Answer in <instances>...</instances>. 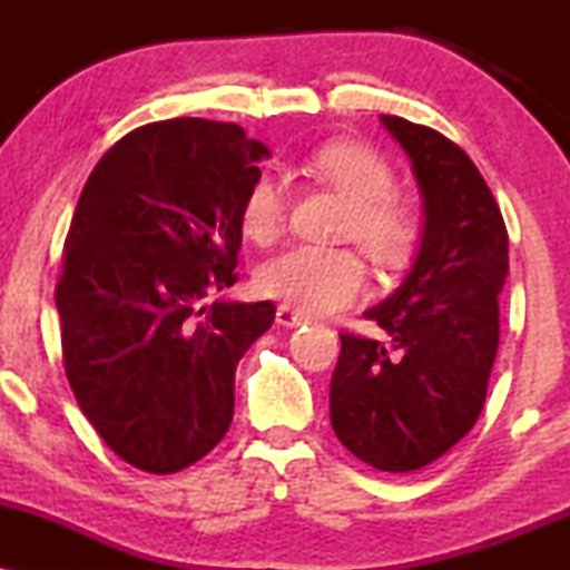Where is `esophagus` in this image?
<instances>
[{
  "label": "esophagus",
  "mask_w": 570,
  "mask_h": 570,
  "mask_svg": "<svg viewBox=\"0 0 570 570\" xmlns=\"http://www.w3.org/2000/svg\"><path fill=\"white\" fill-rule=\"evenodd\" d=\"M307 318L303 316V313H297L294 311L292 305H278L276 307V324H281V326H299V324H305Z\"/></svg>",
  "instance_id": "esophagus-1"
}]
</instances>
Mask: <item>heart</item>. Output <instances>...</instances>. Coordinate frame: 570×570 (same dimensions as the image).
Here are the masks:
<instances>
[{"label": "heart", "mask_w": 570, "mask_h": 570, "mask_svg": "<svg viewBox=\"0 0 570 570\" xmlns=\"http://www.w3.org/2000/svg\"><path fill=\"white\" fill-rule=\"evenodd\" d=\"M313 179L337 189L351 203L343 233L385 271L410 265L421 246L423 225L407 200L396 198V171L372 149L332 141L303 160ZM286 222V185L263 174L240 203V227L254 244H273ZM257 289L303 313H335L367 289V265L348 246L294 244L259 265Z\"/></svg>", "instance_id": "obj_1"}]
</instances>
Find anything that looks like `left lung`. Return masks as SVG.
I'll use <instances>...</instances> for the list:
<instances>
[{"label":"left lung","mask_w":570,"mask_h":570,"mask_svg":"<svg viewBox=\"0 0 570 570\" xmlns=\"http://www.w3.org/2000/svg\"><path fill=\"white\" fill-rule=\"evenodd\" d=\"M410 155L426 227L404 284L364 316L385 332H340L330 383L337 440L381 472H415L472 431L499 351L509 273L501 208L476 166L440 130L383 115Z\"/></svg>","instance_id":"8db88e82"}]
</instances>
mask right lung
<instances>
[{"label": "right lung", "mask_w": 570, "mask_h": 570, "mask_svg": "<svg viewBox=\"0 0 570 570\" xmlns=\"http://www.w3.org/2000/svg\"><path fill=\"white\" fill-rule=\"evenodd\" d=\"M233 122H149L98 160L56 307L67 381L115 455L174 474L227 434L235 367L276 305L206 303L238 281L240 203L267 158Z\"/></svg>", "instance_id": "1"}]
</instances>
